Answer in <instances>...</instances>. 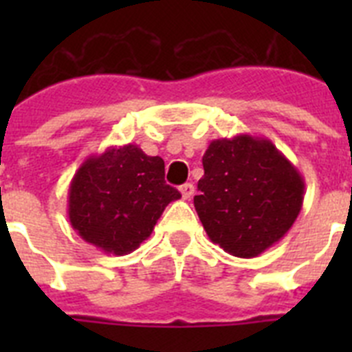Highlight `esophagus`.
I'll return each instance as SVG.
<instances>
[{
  "mask_svg": "<svg viewBox=\"0 0 352 352\" xmlns=\"http://www.w3.org/2000/svg\"><path fill=\"white\" fill-rule=\"evenodd\" d=\"M179 192H182V197L185 199H190L194 195V185L192 183H185V185L179 186Z\"/></svg>",
  "mask_w": 352,
  "mask_h": 352,
  "instance_id": "1",
  "label": "esophagus"
}]
</instances>
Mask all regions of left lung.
Wrapping results in <instances>:
<instances>
[{"label": "left lung", "mask_w": 352, "mask_h": 352, "mask_svg": "<svg viewBox=\"0 0 352 352\" xmlns=\"http://www.w3.org/2000/svg\"><path fill=\"white\" fill-rule=\"evenodd\" d=\"M203 167L194 206L213 243L250 259L287 234L303 206L305 182L270 139H214Z\"/></svg>", "instance_id": "obj_1"}]
</instances>
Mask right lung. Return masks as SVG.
I'll list each match as a JSON object with an SVG mask.
<instances>
[{"instance_id":"1","label":"right lung","mask_w":352,"mask_h":352,"mask_svg":"<svg viewBox=\"0 0 352 352\" xmlns=\"http://www.w3.org/2000/svg\"><path fill=\"white\" fill-rule=\"evenodd\" d=\"M164 178V160L135 144L91 155L68 188L72 227L105 254H130L149 238L167 204L182 197Z\"/></svg>"}]
</instances>
